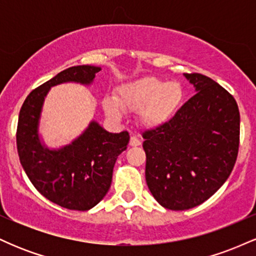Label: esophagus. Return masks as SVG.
<instances>
[{
    "instance_id": "obj_1",
    "label": "esophagus",
    "mask_w": 256,
    "mask_h": 256,
    "mask_svg": "<svg viewBox=\"0 0 256 256\" xmlns=\"http://www.w3.org/2000/svg\"><path fill=\"white\" fill-rule=\"evenodd\" d=\"M130 146H140V140H138L136 136H131L130 138Z\"/></svg>"
}]
</instances>
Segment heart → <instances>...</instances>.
<instances>
[{
	"mask_svg": "<svg viewBox=\"0 0 256 256\" xmlns=\"http://www.w3.org/2000/svg\"><path fill=\"white\" fill-rule=\"evenodd\" d=\"M116 100L106 98L104 110L108 116L120 119L124 110H138V120L148 128L168 122L177 114L184 100V89L177 80L165 82L156 77H144L118 88Z\"/></svg>",
	"mask_w": 256,
	"mask_h": 256,
	"instance_id": "obj_1",
	"label": "heart"
}]
</instances>
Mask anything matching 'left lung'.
<instances>
[{"label": "left lung", "mask_w": 256, "mask_h": 256, "mask_svg": "<svg viewBox=\"0 0 256 256\" xmlns=\"http://www.w3.org/2000/svg\"><path fill=\"white\" fill-rule=\"evenodd\" d=\"M195 95L165 125L143 132L146 180L162 207L184 210L204 204L231 174L240 146L234 96L200 73H184Z\"/></svg>", "instance_id": "8db88e82"}]
</instances>
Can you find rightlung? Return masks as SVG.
Returning a JSON list of instances; mask_svg holds the SVG:
<instances>
[{
    "mask_svg": "<svg viewBox=\"0 0 256 256\" xmlns=\"http://www.w3.org/2000/svg\"><path fill=\"white\" fill-rule=\"evenodd\" d=\"M101 67L82 64L58 73L31 91L19 113L16 146L20 162L34 186L46 198L73 210H89L104 198L116 158L128 148L126 131L110 134L95 120L70 144L52 149L40 134L44 100L64 83L91 85Z\"/></svg>",
    "mask_w": 256,
    "mask_h": 256,
    "instance_id": "1",
    "label": "right lung"
}]
</instances>
